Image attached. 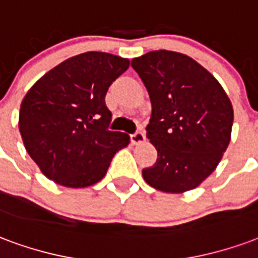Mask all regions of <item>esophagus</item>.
Instances as JSON below:
<instances>
[{"label": "esophagus", "instance_id": "esophagus-1", "mask_svg": "<svg viewBox=\"0 0 258 258\" xmlns=\"http://www.w3.org/2000/svg\"><path fill=\"white\" fill-rule=\"evenodd\" d=\"M131 142L134 145H140L142 142H145V134L142 131H137L135 134H131Z\"/></svg>", "mask_w": 258, "mask_h": 258}]
</instances>
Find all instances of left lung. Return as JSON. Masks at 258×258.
Instances as JSON below:
<instances>
[{
  "label": "left lung",
  "instance_id": "1",
  "mask_svg": "<svg viewBox=\"0 0 258 258\" xmlns=\"http://www.w3.org/2000/svg\"><path fill=\"white\" fill-rule=\"evenodd\" d=\"M131 66L151 98L146 137L157 151L156 163L142 177L167 194L195 189L229 145L232 103L216 77L184 53L152 51Z\"/></svg>",
  "mask_w": 258,
  "mask_h": 258
}]
</instances>
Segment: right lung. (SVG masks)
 Returning <instances> with one entry per match:
<instances>
[{
  "label": "right lung",
  "mask_w": 258,
  "mask_h": 258,
  "mask_svg": "<svg viewBox=\"0 0 258 258\" xmlns=\"http://www.w3.org/2000/svg\"><path fill=\"white\" fill-rule=\"evenodd\" d=\"M128 66V59L112 53H80L44 74L26 94L19 131L47 178L68 188L91 186L128 145V134L107 130L112 113L105 103L107 88Z\"/></svg>",
  "instance_id": "1"
}]
</instances>
